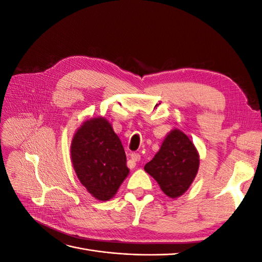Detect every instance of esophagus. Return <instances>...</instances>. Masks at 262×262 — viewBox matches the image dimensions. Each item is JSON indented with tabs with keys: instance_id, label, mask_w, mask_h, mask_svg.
Wrapping results in <instances>:
<instances>
[{
	"instance_id": "obj_1",
	"label": "esophagus",
	"mask_w": 262,
	"mask_h": 262,
	"mask_svg": "<svg viewBox=\"0 0 262 262\" xmlns=\"http://www.w3.org/2000/svg\"><path fill=\"white\" fill-rule=\"evenodd\" d=\"M130 156H131L130 162L132 163L133 166L136 165V162H139V161L141 160V156H140V154H138V153H132Z\"/></svg>"
}]
</instances>
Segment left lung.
I'll list each match as a JSON object with an SVG mask.
<instances>
[{"mask_svg": "<svg viewBox=\"0 0 262 262\" xmlns=\"http://www.w3.org/2000/svg\"><path fill=\"white\" fill-rule=\"evenodd\" d=\"M199 153L184 132L171 130L155 154L144 166L160 185L163 192L171 199L184 194L194 180L199 169Z\"/></svg>", "mask_w": 262, "mask_h": 262, "instance_id": "obj_1", "label": "left lung"}]
</instances>
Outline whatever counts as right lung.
Here are the masks:
<instances>
[{
  "label": "right lung",
  "mask_w": 262,
  "mask_h": 262,
  "mask_svg": "<svg viewBox=\"0 0 262 262\" xmlns=\"http://www.w3.org/2000/svg\"><path fill=\"white\" fill-rule=\"evenodd\" d=\"M71 160L81 184L100 201L112 199L129 175L121 141L102 117L86 120L77 129Z\"/></svg>",
  "instance_id": "add662e5"
}]
</instances>
